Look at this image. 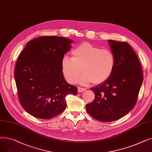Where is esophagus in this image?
<instances>
[{"instance_id": "esophagus-1", "label": "esophagus", "mask_w": 152, "mask_h": 152, "mask_svg": "<svg viewBox=\"0 0 152 152\" xmlns=\"http://www.w3.org/2000/svg\"><path fill=\"white\" fill-rule=\"evenodd\" d=\"M86 90V88H81V87H78L77 88V91H78V92H82Z\"/></svg>"}]
</instances>
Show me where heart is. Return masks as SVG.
<instances>
[{
	"instance_id": "obj_1",
	"label": "heart",
	"mask_w": 152,
	"mask_h": 152,
	"mask_svg": "<svg viewBox=\"0 0 152 152\" xmlns=\"http://www.w3.org/2000/svg\"><path fill=\"white\" fill-rule=\"evenodd\" d=\"M71 55L72 57L64 56L61 60L63 75L71 84L77 81L82 71L84 72L78 80L80 84L102 83L110 77L115 66L113 51L101 49L88 42L77 46L71 51Z\"/></svg>"
}]
</instances>
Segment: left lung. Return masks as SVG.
<instances>
[{"label": "left lung", "mask_w": 152, "mask_h": 152, "mask_svg": "<svg viewBox=\"0 0 152 152\" xmlns=\"http://www.w3.org/2000/svg\"><path fill=\"white\" fill-rule=\"evenodd\" d=\"M115 56L113 74L104 82L91 88L94 100L86 106L88 113L102 122H111L122 118L137 103L143 81L139 60L129 43L109 40Z\"/></svg>", "instance_id": "obj_1"}]
</instances>
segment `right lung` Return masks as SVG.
Segmentation results:
<instances>
[{"instance_id":"1","label":"right lung","mask_w":152,"mask_h":152,"mask_svg":"<svg viewBox=\"0 0 152 152\" xmlns=\"http://www.w3.org/2000/svg\"><path fill=\"white\" fill-rule=\"evenodd\" d=\"M70 39L43 36L28 42L18 57L14 76L22 107L35 117L50 119L63 112L66 97L77 88L65 81L61 60Z\"/></svg>"}]
</instances>
